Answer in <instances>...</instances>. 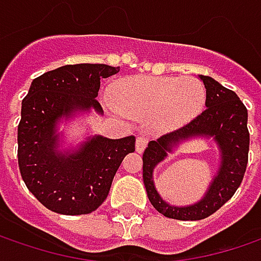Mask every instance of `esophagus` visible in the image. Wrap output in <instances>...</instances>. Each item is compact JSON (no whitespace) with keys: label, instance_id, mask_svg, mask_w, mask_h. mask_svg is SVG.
Instances as JSON below:
<instances>
[{"label":"esophagus","instance_id":"esophagus-1","mask_svg":"<svg viewBox=\"0 0 261 261\" xmlns=\"http://www.w3.org/2000/svg\"><path fill=\"white\" fill-rule=\"evenodd\" d=\"M146 144H147V139L143 137V136H139L137 140H136V150L139 153H142L144 150V147H146Z\"/></svg>","mask_w":261,"mask_h":261}]
</instances>
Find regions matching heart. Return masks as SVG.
Listing matches in <instances>:
<instances>
[{
	"instance_id": "b5f03b06",
	"label": "heart",
	"mask_w": 261,
	"mask_h": 261,
	"mask_svg": "<svg viewBox=\"0 0 261 261\" xmlns=\"http://www.w3.org/2000/svg\"><path fill=\"white\" fill-rule=\"evenodd\" d=\"M119 112L133 118H153L161 127H178L197 117L206 102L203 83L194 77H136L112 90Z\"/></svg>"
}]
</instances>
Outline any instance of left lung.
I'll return each mask as SVG.
<instances>
[{"label":"left lung","mask_w":261,"mask_h":261,"mask_svg":"<svg viewBox=\"0 0 261 261\" xmlns=\"http://www.w3.org/2000/svg\"><path fill=\"white\" fill-rule=\"evenodd\" d=\"M200 80L206 89V109L184 127L149 142L143 153V182L147 197L159 213L178 221H200L221 209L241 186L248 162L247 108L235 92L223 87L215 79L200 75ZM193 137H213L221 152V165L205 197L194 205L178 208L159 196L152 171L179 142Z\"/></svg>","instance_id":"left-lung-1"}]
</instances>
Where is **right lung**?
<instances>
[{
  "mask_svg": "<svg viewBox=\"0 0 261 261\" xmlns=\"http://www.w3.org/2000/svg\"><path fill=\"white\" fill-rule=\"evenodd\" d=\"M118 71L105 64H74L32 82L21 102L18 168L29 191L46 209L71 216L92 213L108 197L122 159L136 150L134 136H93L73 152L58 149V121L90 108L103 114L96 100L100 80Z\"/></svg>",
  "mask_w": 261,
  "mask_h": 261,
  "instance_id": "1",
  "label": "right lung"
}]
</instances>
